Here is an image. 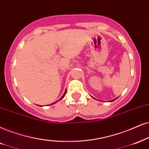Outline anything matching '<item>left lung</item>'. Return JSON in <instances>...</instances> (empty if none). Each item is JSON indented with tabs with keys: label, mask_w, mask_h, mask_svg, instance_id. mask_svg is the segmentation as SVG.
Instances as JSON below:
<instances>
[{
	"label": "left lung",
	"mask_w": 149,
	"mask_h": 149,
	"mask_svg": "<svg viewBox=\"0 0 149 149\" xmlns=\"http://www.w3.org/2000/svg\"><path fill=\"white\" fill-rule=\"evenodd\" d=\"M117 98H118V97H117ZM117 98H115V99H113V100H111L110 102H113V101H114V100H116Z\"/></svg>",
	"instance_id": "8db88e82"
}]
</instances>
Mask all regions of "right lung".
<instances>
[{
  "label": "right lung",
  "mask_w": 149,
  "mask_h": 149,
  "mask_svg": "<svg viewBox=\"0 0 149 149\" xmlns=\"http://www.w3.org/2000/svg\"><path fill=\"white\" fill-rule=\"evenodd\" d=\"M66 93H67V90H66V91H65V93H64V94H63V96H62V97H61V99H60V100H61V99H63V97H65V94H66ZM56 102H57V101H56Z\"/></svg>",
  "instance_id": "right-lung-1"
}]
</instances>
